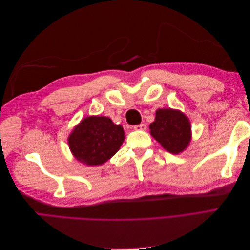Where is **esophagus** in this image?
<instances>
[{
  "mask_svg": "<svg viewBox=\"0 0 250 250\" xmlns=\"http://www.w3.org/2000/svg\"><path fill=\"white\" fill-rule=\"evenodd\" d=\"M133 129H134V130H146V129H147V125H146L145 123L140 124V125H135V126L133 127Z\"/></svg>",
  "mask_w": 250,
  "mask_h": 250,
  "instance_id": "34e87169",
  "label": "esophagus"
}]
</instances>
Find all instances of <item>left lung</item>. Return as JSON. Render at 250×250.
Returning a JSON list of instances; mask_svg holds the SVG:
<instances>
[{
  "mask_svg": "<svg viewBox=\"0 0 250 250\" xmlns=\"http://www.w3.org/2000/svg\"><path fill=\"white\" fill-rule=\"evenodd\" d=\"M150 133L170 153L178 154L191 142V123L180 110L161 108L155 112V120L150 126Z\"/></svg>",
  "mask_w": 250,
  "mask_h": 250,
  "instance_id": "left-lung-1",
  "label": "left lung"
}]
</instances>
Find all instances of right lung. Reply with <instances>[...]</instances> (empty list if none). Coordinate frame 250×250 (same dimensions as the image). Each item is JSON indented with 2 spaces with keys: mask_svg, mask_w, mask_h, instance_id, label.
I'll use <instances>...</instances> for the list:
<instances>
[{
  "mask_svg": "<svg viewBox=\"0 0 250 250\" xmlns=\"http://www.w3.org/2000/svg\"><path fill=\"white\" fill-rule=\"evenodd\" d=\"M124 130L107 117L92 116L75 126L67 143L77 161L98 166L115 155L124 142Z\"/></svg>",
  "mask_w": 250,
  "mask_h": 250,
  "instance_id": "obj_1",
  "label": "right lung"
}]
</instances>
